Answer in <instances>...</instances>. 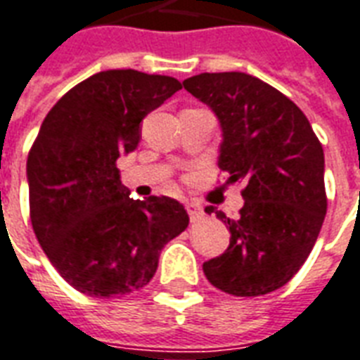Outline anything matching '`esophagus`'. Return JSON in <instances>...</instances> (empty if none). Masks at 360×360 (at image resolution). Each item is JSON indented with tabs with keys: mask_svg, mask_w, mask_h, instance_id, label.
I'll use <instances>...</instances> for the list:
<instances>
[{
	"mask_svg": "<svg viewBox=\"0 0 360 360\" xmlns=\"http://www.w3.org/2000/svg\"><path fill=\"white\" fill-rule=\"evenodd\" d=\"M186 210H188V216H190L191 221H201L202 216H205L202 207H199L195 202H188V205H186Z\"/></svg>",
	"mask_w": 360,
	"mask_h": 360,
	"instance_id": "obj_1",
	"label": "esophagus"
}]
</instances>
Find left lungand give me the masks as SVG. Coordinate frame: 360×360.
<instances>
[{
	"instance_id": "left-lung-1",
	"label": "left lung",
	"mask_w": 360,
	"mask_h": 360,
	"mask_svg": "<svg viewBox=\"0 0 360 360\" xmlns=\"http://www.w3.org/2000/svg\"><path fill=\"white\" fill-rule=\"evenodd\" d=\"M184 89L212 108L224 132L218 167L245 182L239 218L207 207L229 226V247L202 264L221 292L252 298L285 286L304 266L326 214L324 153L292 100L241 72L199 74Z\"/></svg>"
}]
</instances>
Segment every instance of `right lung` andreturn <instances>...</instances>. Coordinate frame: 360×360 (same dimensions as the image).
Returning <instances> with one entry per match:
<instances>
[{"label": "right lung", "mask_w": 360, "mask_h": 360, "mask_svg": "<svg viewBox=\"0 0 360 360\" xmlns=\"http://www.w3.org/2000/svg\"><path fill=\"white\" fill-rule=\"evenodd\" d=\"M182 89L169 75L108 70L70 89L28 153L30 220L62 279L93 298L140 290L161 248L188 228L176 199H131L117 158L136 150L142 119Z\"/></svg>", "instance_id": "obj_1"}]
</instances>
